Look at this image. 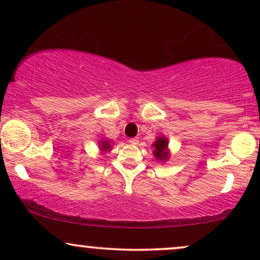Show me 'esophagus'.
Returning a JSON list of instances; mask_svg holds the SVG:
<instances>
[{
	"instance_id": "34e87169",
	"label": "esophagus",
	"mask_w": 260,
	"mask_h": 260,
	"mask_svg": "<svg viewBox=\"0 0 260 260\" xmlns=\"http://www.w3.org/2000/svg\"><path fill=\"white\" fill-rule=\"evenodd\" d=\"M129 143H131V144H132V145H137V144H138V143H139V139H138V138H131V139H129Z\"/></svg>"
}]
</instances>
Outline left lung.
<instances>
[{
	"label": "left lung",
	"mask_w": 260,
	"mask_h": 260,
	"mask_svg": "<svg viewBox=\"0 0 260 260\" xmlns=\"http://www.w3.org/2000/svg\"><path fill=\"white\" fill-rule=\"evenodd\" d=\"M169 142L166 137H157L156 140L153 144V153L154 156L156 157V160L159 161H166L169 159Z\"/></svg>",
	"instance_id": "8db88e82"
}]
</instances>
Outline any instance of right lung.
Masks as SVG:
<instances>
[{
    "mask_svg": "<svg viewBox=\"0 0 260 260\" xmlns=\"http://www.w3.org/2000/svg\"><path fill=\"white\" fill-rule=\"evenodd\" d=\"M100 149H101V151H107V150H110V149H111V145H110V142L109 140H106V139H104V140H100Z\"/></svg>",
    "mask_w": 260,
    "mask_h": 260,
    "instance_id": "add662e5",
    "label": "right lung"
}]
</instances>
